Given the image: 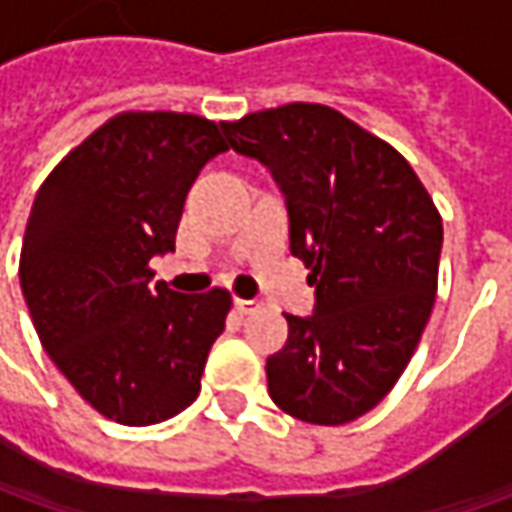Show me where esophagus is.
Here are the masks:
<instances>
[{"instance_id": "1", "label": "esophagus", "mask_w": 512, "mask_h": 512, "mask_svg": "<svg viewBox=\"0 0 512 512\" xmlns=\"http://www.w3.org/2000/svg\"><path fill=\"white\" fill-rule=\"evenodd\" d=\"M233 307H236L242 316H250V313H259V310H262V302H259V299H236Z\"/></svg>"}]
</instances>
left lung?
<instances>
[{"label": "left lung", "instance_id": "left-lung-1", "mask_svg": "<svg viewBox=\"0 0 512 512\" xmlns=\"http://www.w3.org/2000/svg\"><path fill=\"white\" fill-rule=\"evenodd\" d=\"M239 156L285 196L290 253L310 267V316L287 319L267 393L287 416L344 424L399 382L436 299L442 219L413 168L325 105H285L225 125Z\"/></svg>", "mask_w": 512, "mask_h": 512}]
</instances>
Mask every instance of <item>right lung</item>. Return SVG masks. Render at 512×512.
I'll return each instance as SVG.
<instances>
[{
  "mask_svg": "<svg viewBox=\"0 0 512 512\" xmlns=\"http://www.w3.org/2000/svg\"><path fill=\"white\" fill-rule=\"evenodd\" d=\"M225 125L190 113H122L68 153L30 207L19 282L39 342L76 393L145 427L199 396L225 330L227 290L153 285L187 190L225 153Z\"/></svg>",
  "mask_w": 512,
  "mask_h": 512,
  "instance_id": "obj_1",
  "label": "right lung"
}]
</instances>
